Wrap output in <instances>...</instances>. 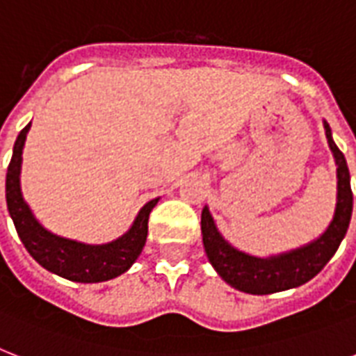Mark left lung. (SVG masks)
<instances>
[{
	"mask_svg": "<svg viewBox=\"0 0 356 356\" xmlns=\"http://www.w3.org/2000/svg\"><path fill=\"white\" fill-rule=\"evenodd\" d=\"M325 125V134L332 155L337 159L338 166V201L334 218L325 233L305 248H299L290 253L271 257V259H257L231 248L222 234L218 233L216 225L212 222L209 209L201 212V233H203V245L207 257L220 273L223 281L240 292L253 293V296H266L296 288L310 281L318 275L323 266L337 253L338 245L348 233L351 212H353V192L349 181V168L346 156L331 136L329 123Z\"/></svg>",
	"mask_w": 356,
	"mask_h": 356,
	"instance_id": "1",
	"label": "left lung"
}]
</instances>
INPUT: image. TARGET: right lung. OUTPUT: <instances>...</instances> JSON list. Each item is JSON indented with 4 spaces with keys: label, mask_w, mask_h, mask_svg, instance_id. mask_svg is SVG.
Returning a JSON list of instances; mask_svg holds the SVG:
<instances>
[{
    "label": "right lung",
    "mask_w": 356,
    "mask_h": 356,
    "mask_svg": "<svg viewBox=\"0 0 356 356\" xmlns=\"http://www.w3.org/2000/svg\"><path fill=\"white\" fill-rule=\"evenodd\" d=\"M25 125L19 131L14 142V151L7 170V207L13 218L14 227L18 231L19 240L24 242L29 254L44 266L46 270L75 282H102L122 275L131 268L134 260L144 249L147 238V220L149 212L159 200H151L138 212L133 227L122 238L105 245H85L74 240L58 238L47 233L40 223L31 214L29 207L25 205L19 190V166H22V151H24L25 136L29 131Z\"/></svg>",
    "instance_id": "obj_1"
}]
</instances>
